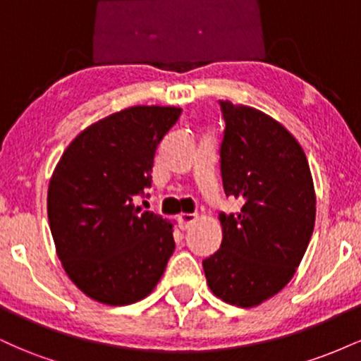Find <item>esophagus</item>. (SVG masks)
<instances>
[{"label":"esophagus","instance_id":"esophagus-1","mask_svg":"<svg viewBox=\"0 0 361 361\" xmlns=\"http://www.w3.org/2000/svg\"><path fill=\"white\" fill-rule=\"evenodd\" d=\"M195 221H197V215L195 214H181L178 217V226H180L181 231H186Z\"/></svg>","mask_w":361,"mask_h":361}]
</instances>
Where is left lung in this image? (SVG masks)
Wrapping results in <instances>:
<instances>
[{
	"instance_id": "1",
	"label": "left lung",
	"mask_w": 361,
	"mask_h": 361,
	"mask_svg": "<svg viewBox=\"0 0 361 361\" xmlns=\"http://www.w3.org/2000/svg\"><path fill=\"white\" fill-rule=\"evenodd\" d=\"M224 122V192L243 207L219 214L222 244L202 261L215 297L255 307L292 280L316 222L305 152L281 123L246 105L219 100Z\"/></svg>"
}]
</instances>
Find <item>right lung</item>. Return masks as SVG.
Wrapping results in <instances>:
<instances>
[{"label": "right lung", "instance_id": "1", "mask_svg": "<svg viewBox=\"0 0 361 361\" xmlns=\"http://www.w3.org/2000/svg\"><path fill=\"white\" fill-rule=\"evenodd\" d=\"M180 115L157 105L111 114L85 128L54 169L47 215L57 256L93 300L134 304L166 270L173 224L134 200L151 188L156 149Z\"/></svg>", "mask_w": 361, "mask_h": 361}]
</instances>
